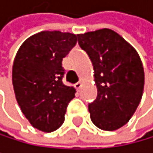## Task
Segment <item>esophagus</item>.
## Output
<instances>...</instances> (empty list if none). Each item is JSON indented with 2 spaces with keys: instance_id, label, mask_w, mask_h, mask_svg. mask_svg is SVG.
<instances>
[{
  "instance_id": "34e87169",
  "label": "esophagus",
  "mask_w": 153,
  "mask_h": 153,
  "mask_svg": "<svg viewBox=\"0 0 153 153\" xmlns=\"http://www.w3.org/2000/svg\"><path fill=\"white\" fill-rule=\"evenodd\" d=\"M81 86H82V80H79L77 83H76V84H75V87L77 90H79L81 88Z\"/></svg>"
}]
</instances>
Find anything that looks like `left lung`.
I'll list each match as a JSON object with an SVG mask.
<instances>
[{
	"mask_svg": "<svg viewBox=\"0 0 153 153\" xmlns=\"http://www.w3.org/2000/svg\"><path fill=\"white\" fill-rule=\"evenodd\" d=\"M94 67L98 96L88 109L99 128L113 131L130 120L141 102L145 73L138 53L112 30L78 34Z\"/></svg>",
	"mask_w": 153,
	"mask_h": 153,
	"instance_id": "left-lung-1",
	"label": "left lung"
}]
</instances>
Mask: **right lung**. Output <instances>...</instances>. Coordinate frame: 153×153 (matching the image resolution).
Here are the masks:
<instances>
[{"mask_svg": "<svg viewBox=\"0 0 153 153\" xmlns=\"http://www.w3.org/2000/svg\"><path fill=\"white\" fill-rule=\"evenodd\" d=\"M70 32L41 31L18 50L12 67L17 102L31 126L44 132L59 128L76 89L63 84L62 60L77 41Z\"/></svg>", "mask_w": 153, "mask_h": 153, "instance_id": "right-lung-1", "label": "right lung"}]
</instances>
